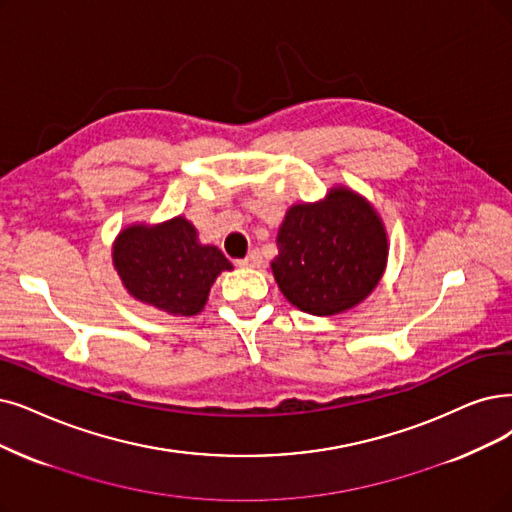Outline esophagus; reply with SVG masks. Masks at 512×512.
I'll return each mask as SVG.
<instances>
[{
    "label": "esophagus",
    "instance_id": "obj_1",
    "mask_svg": "<svg viewBox=\"0 0 512 512\" xmlns=\"http://www.w3.org/2000/svg\"><path fill=\"white\" fill-rule=\"evenodd\" d=\"M237 264H239V267H245V269H256L262 264V256H260L258 250H252L248 256L237 260Z\"/></svg>",
    "mask_w": 512,
    "mask_h": 512
}]
</instances>
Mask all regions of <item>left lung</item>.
Wrapping results in <instances>:
<instances>
[{
    "mask_svg": "<svg viewBox=\"0 0 512 512\" xmlns=\"http://www.w3.org/2000/svg\"><path fill=\"white\" fill-rule=\"evenodd\" d=\"M271 262L283 296L311 315L353 309L378 285L388 256L374 208L349 189H332L319 203L285 214Z\"/></svg>",
    "mask_w": 512,
    "mask_h": 512,
    "instance_id": "8db88e82",
    "label": "left lung"
}]
</instances>
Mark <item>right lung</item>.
Wrapping results in <instances>:
<instances>
[{
  "label": "right lung",
  "instance_id": "obj_1",
  "mask_svg": "<svg viewBox=\"0 0 512 512\" xmlns=\"http://www.w3.org/2000/svg\"><path fill=\"white\" fill-rule=\"evenodd\" d=\"M115 269L128 292L170 315L191 317L206 306L212 283L231 262L214 245H201L182 216L121 231L113 245Z\"/></svg>",
  "mask_w": 512,
  "mask_h": 512
}]
</instances>
